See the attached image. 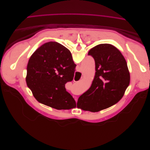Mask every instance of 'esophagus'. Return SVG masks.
<instances>
[{
    "label": "esophagus",
    "instance_id": "esophagus-1",
    "mask_svg": "<svg viewBox=\"0 0 150 150\" xmlns=\"http://www.w3.org/2000/svg\"><path fill=\"white\" fill-rule=\"evenodd\" d=\"M75 100L76 101V102L77 101V97H75Z\"/></svg>",
    "mask_w": 150,
    "mask_h": 150
}]
</instances>
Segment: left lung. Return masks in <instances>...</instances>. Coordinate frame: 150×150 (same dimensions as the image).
Listing matches in <instances>:
<instances>
[{"label": "left lung", "mask_w": 150, "mask_h": 150, "mask_svg": "<svg viewBox=\"0 0 150 150\" xmlns=\"http://www.w3.org/2000/svg\"><path fill=\"white\" fill-rule=\"evenodd\" d=\"M88 55L95 60V76L90 88L78 99L77 106L95 112L122 99L129 84L130 74L123 55L112 45H98Z\"/></svg>", "instance_id": "obj_1"}]
</instances>
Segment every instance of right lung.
I'll list each match as a JSON object with an SVG mask.
<instances>
[{"instance_id":"add662e5","label":"right lung","mask_w":150,"mask_h":150,"mask_svg":"<svg viewBox=\"0 0 150 150\" xmlns=\"http://www.w3.org/2000/svg\"><path fill=\"white\" fill-rule=\"evenodd\" d=\"M76 67L69 49L57 42H46L28 60L27 85L42 104L58 110L74 108L76 101L65 84L73 81Z\"/></svg>"}]
</instances>
